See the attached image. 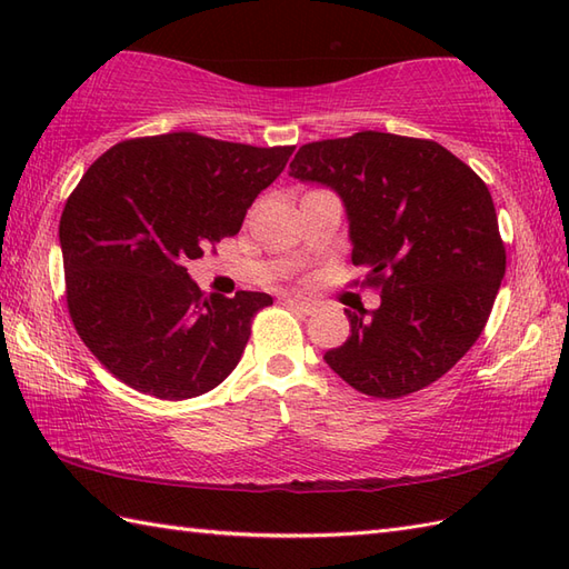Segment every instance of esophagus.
I'll list each match as a JSON object with an SVG mask.
<instances>
[{
    "label": "esophagus",
    "instance_id": "1",
    "mask_svg": "<svg viewBox=\"0 0 569 569\" xmlns=\"http://www.w3.org/2000/svg\"><path fill=\"white\" fill-rule=\"evenodd\" d=\"M286 306H291L300 312H306V316H310V312H316V303H310V300H303V298H293V296H283L281 298Z\"/></svg>",
    "mask_w": 569,
    "mask_h": 569
}]
</instances>
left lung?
Masks as SVG:
<instances>
[{
    "label": "left lung",
    "instance_id": "left-lung-1",
    "mask_svg": "<svg viewBox=\"0 0 569 569\" xmlns=\"http://www.w3.org/2000/svg\"><path fill=\"white\" fill-rule=\"evenodd\" d=\"M291 176L342 198L352 263L381 291L377 310H345L352 335L325 361L373 398L438 381L479 340L506 273L485 180L438 141L383 131L306 143Z\"/></svg>",
    "mask_w": 569,
    "mask_h": 569
}]
</instances>
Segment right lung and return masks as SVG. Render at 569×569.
Wrapping results in <instances>:
<instances>
[{
  "label": "right lung",
  "instance_id": "right-lung-1",
  "mask_svg": "<svg viewBox=\"0 0 569 569\" xmlns=\"http://www.w3.org/2000/svg\"><path fill=\"white\" fill-rule=\"evenodd\" d=\"M296 147H249L173 131L119 141L60 214L70 320L131 389L186 401L239 365L269 293L204 296L186 263L239 232Z\"/></svg>",
  "mask_w": 569,
  "mask_h": 569
}]
</instances>
